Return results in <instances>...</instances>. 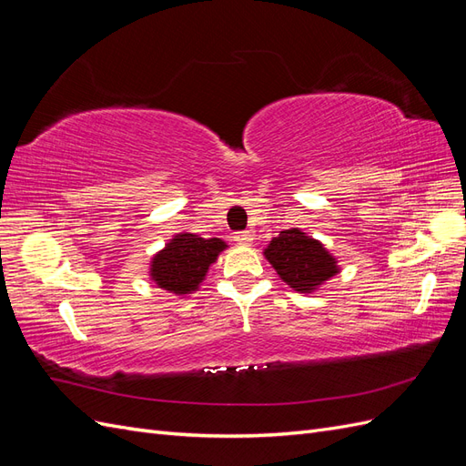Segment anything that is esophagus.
Wrapping results in <instances>:
<instances>
[{
    "label": "esophagus",
    "instance_id": "esophagus-1",
    "mask_svg": "<svg viewBox=\"0 0 466 466\" xmlns=\"http://www.w3.org/2000/svg\"><path fill=\"white\" fill-rule=\"evenodd\" d=\"M233 238H235L238 245H247L248 247L252 243V238H255V235H252L250 231H238V233L233 235Z\"/></svg>",
    "mask_w": 466,
    "mask_h": 466
}]
</instances>
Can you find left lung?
Here are the masks:
<instances>
[{
  "instance_id": "8db88e82",
  "label": "left lung",
  "mask_w": 466,
  "mask_h": 466,
  "mask_svg": "<svg viewBox=\"0 0 466 466\" xmlns=\"http://www.w3.org/2000/svg\"><path fill=\"white\" fill-rule=\"evenodd\" d=\"M264 257L289 288L301 293L315 291L338 274L336 258L301 229L279 231L264 250Z\"/></svg>"
}]
</instances>
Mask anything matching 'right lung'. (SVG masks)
<instances>
[{
  "instance_id": "1",
  "label": "right lung",
  "mask_w": 466,
  "mask_h": 466,
  "mask_svg": "<svg viewBox=\"0 0 466 466\" xmlns=\"http://www.w3.org/2000/svg\"><path fill=\"white\" fill-rule=\"evenodd\" d=\"M225 247L228 245L218 237L202 238L194 233H178L153 257L149 276L168 293H192Z\"/></svg>"
}]
</instances>
